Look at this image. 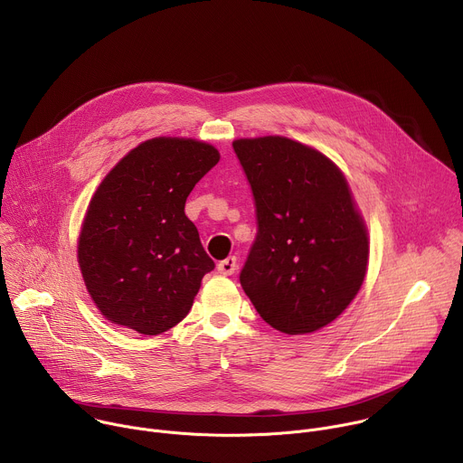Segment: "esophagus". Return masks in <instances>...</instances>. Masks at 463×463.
I'll list each match as a JSON object with an SVG mask.
<instances>
[{"label":"esophagus","mask_w":463,"mask_h":463,"mask_svg":"<svg viewBox=\"0 0 463 463\" xmlns=\"http://www.w3.org/2000/svg\"><path fill=\"white\" fill-rule=\"evenodd\" d=\"M236 268H238V261H236L234 256H229V258H225L223 261L218 263V271H220L222 275H227V277H229V275H234Z\"/></svg>","instance_id":"obj_1"}]
</instances>
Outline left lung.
<instances>
[{
	"label": "left lung",
	"mask_w": 463,
	"mask_h": 463,
	"mask_svg": "<svg viewBox=\"0 0 463 463\" xmlns=\"http://www.w3.org/2000/svg\"><path fill=\"white\" fill-rule=\"evenodd\" d=\"M232 148L256 207V240L240 284L260 317L288 335L334 322L359 293L368 232L335 163L280 136Z\"/></svg>",
	"instance_id": "obj_1"
}]
</instances>
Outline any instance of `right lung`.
<instances>
[{"mask_svg": "<svg viewBox=\"0 0 463 463\" xmlns=\"http://www.w3.org/2000/svg\"><path fill=\"white\" fill-rule=\"evenodd\" d=\"M218 161L207 143L156 137L102 179L82 223L79 266L108 320L159 335L188 315L214 261L184 203Z\"/></svg>", "mask_w": 463, "mask_h": 463, "instance_id": "right-lung-1", "label": "right lung"}]
</instances>
